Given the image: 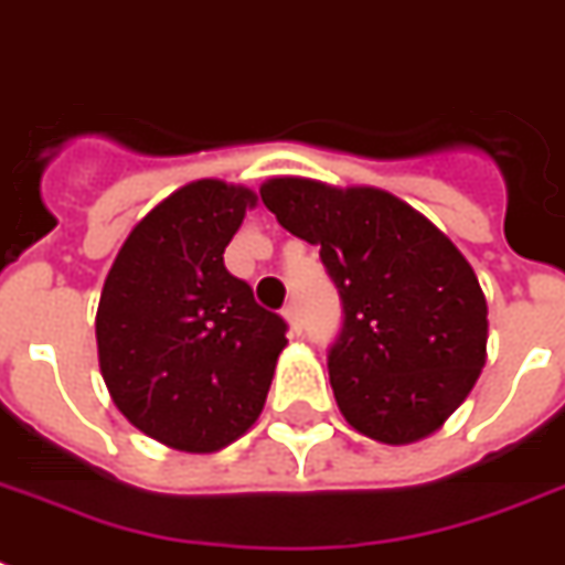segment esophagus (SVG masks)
Returning <instances> with one entry per match:
<instances>
[{
    "instance_id": "34e87169",
    "label": "esophagus",
    "mask_w": 565,
    "mask_h": 565,
    "mask_svg": "<svg viewBox=\"0 0 565 565\" xmlns=\"http://www.w3.org/2000/svg\"><path fill=\"white\" fill-rule=\"evenodd\" d=\"M281 313H284V319H287V326H290L292 334H299V331H301V313H299V305H296V301H290V305H287V308H284Z\"/></svg>"
}]
</instances>
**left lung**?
<instances>
[{"label":"left lung","mask_w":565,"mask_h":565,"mask_svg":"<svg viewBox=\"0 0 565 565\" xmlns=\"http://www.w3.org/2000/svg\"><path fill=\"white\" fill-rule=\"evenodd\" d=\"M260 199L319 246L340 292L328 375L345 422L386 446L443 428L487 363V299L469 260L386 190L269 179Z\"/></svg>","instance_id":"1"}]
</instances>
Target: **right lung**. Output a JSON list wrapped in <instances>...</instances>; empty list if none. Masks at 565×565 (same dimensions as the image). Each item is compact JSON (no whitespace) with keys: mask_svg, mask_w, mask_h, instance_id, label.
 Listing matches in <instances>:
<instances>
[{"mask_svg":"<svg viewBox=\"0 0 565 565\" xmlns=\"http://www.w3.org/2000/svg\"><path fill=\"white\" fill-rule=\"evenodd\" d=\"M255 204L239 184L190 181L137 222L102 287L96 345L110 398L179 451L207 455L243 437L287 345V322L222 260Z\"/></svg>","mask_w":565,"mask_h":565,"instance_id":"obj_1","label":"right lung"}]
</instances>
